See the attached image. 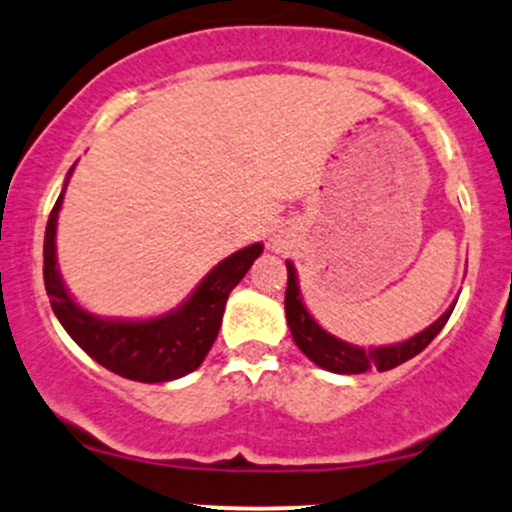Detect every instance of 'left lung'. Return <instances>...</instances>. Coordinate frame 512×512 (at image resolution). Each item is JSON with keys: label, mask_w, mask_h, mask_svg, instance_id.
<instances>
[{"label": "left lung", "mask_w": 512, "mask_h": 512, "mask_svg": "<svg viewBox=\"0 0 512 512\" xmlns=\"http://www.w3.org/2000/svg\"><path fill=\"white\" fill-rule=\"evenodd\" d=\"M287 266V290H285V317L287 326H290L292 338H295L297 348L312 360L314 365L324 367L329 372H338V375H360L367 370H392V367L406 363L413 355L421 353L423 348H428V343L442 331V326L450 319L452 304L442 317L430 324L426 331L416 333L404 343H396V346H384V348H358L350 346V343L341 341V338L331 336L329 331H324L317 321L312 319V314L304 309L300 287H297V275L295 266L290 261Z\"/></svg>", "instance_id": "8db88e82"}]
</instances>
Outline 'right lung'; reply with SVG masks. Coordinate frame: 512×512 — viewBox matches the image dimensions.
Here are the masks:
<instances>
[{
  "label": "right lung",
  "instance_id": "1",
  "mask_svg": "<svg viewBox=\"0 0 512 512\" xmlns=\"http://www.w3.org/2000/svg\"><path fill=\"white\" fill-rule=\"evenodd\" d=\"M70 174H67V181H70ZM65 188H62L48 217V227H45L43 280L50 307L60 324L65 326V331L74 338V343L106 370L135 382L154 384L179 380L195 367H200L220 331L229 292L239 285L251 263L261 256L263 246L251 244L217 263L205 275L203 283L195 287L193 295L179 309L164 314V317L147 321L99 319L84 312L72 300L70 292L62 285L60 271H57L55 229Z\"/></svg>",
  "mask_w": 512,
  "mask_h": 512
}]
</instances>
